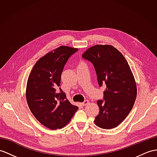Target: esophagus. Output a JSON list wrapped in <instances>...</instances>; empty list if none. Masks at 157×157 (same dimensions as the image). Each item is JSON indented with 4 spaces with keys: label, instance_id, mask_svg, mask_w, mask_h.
Returning <instances> with one entry per match:
<instances>
[{
    "label": "esophagus",
    "instance_id": "esophagus-1",
    "mask_svg": "<svg viewBox=\"0 0 157 157\" xmlns=\"http://www.w3.org/2000/svg\"><path fill=\"white\" fill-rule=\"evenodd\" d=\"M89 101H88V100H85V101L82 102L81 103V105H82V106H86V105L89 104Z\"/></svg>",
    "mask_w": 157,
    "mask_h": 157
}]
</instances>
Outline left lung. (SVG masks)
Listing matches in <instances>:
<instances>
[{
  "label": "left lung",
  "instance_id": "obj_1",
  "mask_svg": "<svg viewBox=\"0 0 157 157\" xmlns=\"http://www.w3.org/2000/svg\"><path fill=\"white\" fill-rule=\"evenodd\" d=\"M82 57L93 64L99 86L106 85L104 100L97 101L99 113L94 123L104 129L116 127L131 112L136 97V82L127 61L110 45H94Z\"/></svg>",
  "mask_w": 157,
  "mask_h": 157
}]
</instances>
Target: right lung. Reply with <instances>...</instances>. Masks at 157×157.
I'll return each instance as SVG.
<instances>
[{
    "mask_svg": "<svg viewBox=\"0 0 157 157\" xmlns=\"http://www.w3.org/2000/svg\"><path fill=\"white\" fill-rule=\"evenodd\" d=\"M77 51L61 46L38 60L29 75L26 90L29 107L34 117L50 129L64 127L78 109L59 87L64 67Z\"/></svg>",
    "mask_w": 157,
    "mask_h": 157,
    "instance_id": "obj_1",
    "label": "right lung"
}]
</instances>
